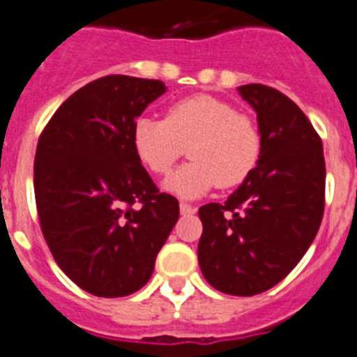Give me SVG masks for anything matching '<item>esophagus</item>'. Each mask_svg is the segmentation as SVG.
<instances>
[{
	"label": "esophagus",
	"mask_w": 357,
	"mask_h": 357,
	"mask_svg": "<svg viewBox=\"0 0 357 357\" xmlns=\"http://www.w3.org/2000/svg\"><path fill=\"white\" fill-rule=\"evenodd\" d=\"M179 211H181V214L183 215H187V214H194L196 208H194L192 205H188V203H179Z\"/></svg>",
	"instance_id": "34e87169"
}]
</instances>
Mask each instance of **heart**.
Wrapping results in <instances>:
<instances>
[{
  "label": "heart",
  "mask_w": 357,
  "mask_h": 357,
  "mask_svg": "<svg viewBox=\"0 0 357 357\" xmlns=\"http://www.w3.org/2000/svg\"><path fill=\"white\" fill-rule=\"evenodd\" d=\"M188 144L192 161L163 187L174 196L194 199L215 185L230 188L245 181L259 160L261 136L250 116L206 94L176 101L165 119L142 116L134 121L132 149L152 174H169Z\"/></svg>",
  "instance_id": "b5f03b06"
}]
</instances>
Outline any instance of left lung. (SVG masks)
Segmentation results:
<instances>
[{
    "label": "left lung",
    "mask_w": 357,
    "mask_h": 357,
    "mask_svg": "<svg viewBox=\"0 0 357 357\" xmlns=\"http://www.w3.org/2000/svg\"><path fill=\"white\" fill-rule=\"evenodd\" d=\"M257 114L256 169L225 203L199 208L197 259L205 280L230 296L278 285L312 245L325 208V158L312 123L271 86H238Z\"/></svg>",
    "instance_id": "left-lung-1"
}]
</instances>
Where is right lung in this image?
<instances>
[{"instance_id": "right-lung-1", "label": "right lung", "mask_w": 357, "mask_h": 357, "mask_svg": "<svg viewBox=\"0 0 357 357\" xmlns=\"http://www.w3.org/2000/svg\"><path fill=\"white\" fill-rule=\"evenodd\" d=\"M163 82L105 76L63 101L40 136L34 194L45 241L77 287L134 294L179 218L132 149V127Z\"/></svg>"}]
</instances>
